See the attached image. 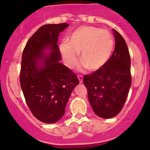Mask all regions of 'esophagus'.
<instances>
[{
    "mask_svg": "<svg viewBox=\"0 0 150 150\" xmlns=\"http://www.w3.org/2000/svg\"><path fill=\"white\" fill-rule=\"evenodd\" d=\"M78 79L79 80V83H83V76L82 75H78Z\"/></svg>",
    "mask_w": 150,
    "mask_h": 150,
    "instance_id": "obj_1",
    "label": "esophagus"
}]
</instances>
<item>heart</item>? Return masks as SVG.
Instances as JSON below:
<instances>
[{
    "label": "heart",
    "mask_w": 150,
    "mask_h": 150,
    "mask_svg": "<svg viewBox=\"0 0 150 150\" xmlns=\"http://www.w3.org/2000/svg\"><path fill=\"white\" fill-rule=\"evenodd\" d=\"M67 43L61 46L66 65L72 68L77 62L76 53L80 52L83 67L91 71H98L107 62L114 46L109 30L91 26L76 29L67 38Z\"/></svg>",
    "instance_id": "b5f03b06"
}]
</instances>
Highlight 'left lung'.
Returning <instances> with one entry per match:
<instances>
[{
	"label": "left lung",
	"mask_w": 150,
	"mask_h": 150,
	"mask_svg": "<svg viewBox=\"0 0 150 150\" xmlns=\"http://www.w3.org/2000/svg\"><path fill=\"white\" fill-rule=\"evenodd\" d=\"M115 50L100 69L85 75L88 101L99 117H114L122 109L132 85L131 57L122 36L113 30Z\"/></svg>",
	"instance_id": "8db88e82"
}]
</instances>
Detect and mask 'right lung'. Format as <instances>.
<instances>
[{
  "instance_id": "obj_1",
  "label": "right lung",
  "mask_w": 150,
  "mask_h": 150,
  "mask_svg": "<svg viewBox=\"0 0 150 150\" xmlns=\"http://www.w3.org/2000/svg\"><path fill=\"white\" fill-rule=\"evenodd\" d=\"M67 23L41 26L28 40L22 56L19 74L21 88L30 112L44 123L59 121L79 79L76 74L63 65L57 44L60 32ZM51 52L44 56V50ZM43 61L40 67L37 64Z\"/></svg>"
}]
</instances>
